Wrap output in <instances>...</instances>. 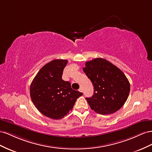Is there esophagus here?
I'll return each mask as SVG.
<instances>
[{"mask_svg":"<svg viewBox=\"0 0 152 152\" xmlns=\"http://www.w3.org/2000/svg\"><path fill=\"white\" fill-rule=\"evenodd\" d=\"M80 92H83V88H80V89L78 90Z\"/></svg>","mask_w":152,"mask_h":152,"instance_id":"obj_1","label":"esophagus"}]
</instances>
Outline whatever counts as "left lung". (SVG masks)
<instances>
[{
    "label": "left lung",
    "instance_id": "8db88e82",
    "mask_svg": "<svg viewBox=\"0 0 152 152\" xmlns=\"http://www.w3.org/2000/svg\"><path fill=\"white\" fill-rule=\"evenodd\" d=\"M94 85V95L86 97L91 109L101 115L112 114L126 102L130 83L124 73L107 60L97 58L83 69Z\"/></svg>",
    "mask_w": 152,
    "mask_h": 152
}]
</instances>
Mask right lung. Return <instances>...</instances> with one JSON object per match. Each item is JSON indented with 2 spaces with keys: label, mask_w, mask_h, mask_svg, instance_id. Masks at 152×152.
<instances>
[{
  "label": "right lung",
  "mask_w": 152,
  "mask_h": 152,
  "mask_svg": "<svg viewBox=\"0 0 152 152\" xmlns=\"http://www.w3.org/2000/svg\"><path fill=\"white\" fill-rule=\"evenodd\" d=\"M67 60L56 59L43 66L32 80L30 95L34 106L42 115L61 119L71 111L83 93L72 89L70 82L62 79Z\"/></svg>",
  "instance_id": "1"
}]
</instances>
